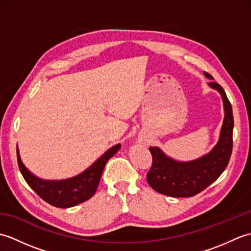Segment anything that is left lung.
Masks as SVG:
<instances>
[{
	"instance_id": "left-lung-1",
	"label": "left lung",
	"mask_w": 251,
	"mask_h": 251,
	"mask_svg": "<svg viewBox=\"0 0 251 251\" xmlns=\"http://www.w3.org/2000/svg\"><path fill=\"white\" fill-rule=\"evenodd\" d=\"M205 76L214 79L210 74ZM209 86L220 93L225 108V120L219 141L212 150L194 161L178 162L167 156L157 147H150L152 167L147 174L148 183L153 190L172 197H191L205 190L225 172L233 149L234 119L232 105L219 84L210 82Z\"/></svg>"
}]
</instances>
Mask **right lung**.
I'll return each instance as SVG.
<instances>
[{"instance_id": "1", "label": "right lung", "mask_w": 251, "mask_h": 251, "mask_svg": "<svg viewBox=\"0 0 251 251\" xmlns=\"http://www.w3.org/2000/svg\"><path fill=\"white\" fill-rule=\"evenodd\" d=\"M120 148L121 145L112 147L85 172L65 180H43L37 178L24 165L18 148L17 162L25 182L42 200L55 207L69 208L81 204L95 194L106 162L120 150Z\"/></svg>"}]
</instances>
